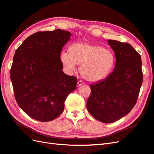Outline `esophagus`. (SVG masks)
Listing matches in <instances>:
<instances>
[{
	"label": "esophagus",
	"mask_w": 154,
	"mask_h": 154,
	"mask_svg": "<svg viewBox=\"0 0 154 154\" xmlns=\"http://www.w3.org/2000/svg\"><path fill=\"white\" fill-rule=\"evenodd\" d=\"M84 84V82L82 81V80H78V82H77V85H78V87H80V86H82V85H83Z\"/></svg>",
	"instance_id": "obj_1"
}]
</instances>
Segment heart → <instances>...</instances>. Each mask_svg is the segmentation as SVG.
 I'll return each instance as SVG.
<instances>
[{"label": "heart", "instance_id": "1", "mask_svg": "<svg viewBox=\"0 0 154 154\" xmlns=\"http://www.w3.org/2000/svg\"><path fill=\"white\" fill-rule=\"evenodd\" d=\"M61 60L70 70L80 65V72L85 79L97 82L105 78L115 64V55L111 50L88 42H76L70 47V51L63 50Z\"/></svg>", "mask_w": 154, "mask_h": 154}]
</instances>
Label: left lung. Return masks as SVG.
Segmentation results:
<instances>
[{
  "mask_svg": "<svg viewBox=\"0 0 154 154\" xmlns=\"http://www.w3.org/2000/svg\"><path fill=\"white\" fill-rule=\"evenodd\" d=\"M115 52L116 66L106 79L91 84L86 104L93 118L113 123L128 114L135 105L143 80L140 54L131 44L108 40Z\"/></svg>",
  "mask_w": 154,
  "mask_h": 154,
  "instance_id": "8db88e82",
  "label": "left lung"
}]
</instances>
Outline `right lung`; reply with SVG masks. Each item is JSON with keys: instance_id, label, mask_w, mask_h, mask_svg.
<instances>
[{"instance_id": "obj_1", "label": "right lung", "mask_w": 154, "mask_h": 154, "mask_svg": "<svg viewBox=\"0 0 154 154\" xmlns=\"http://www.w3.org/2000/svg\"><path fill=\"white\" fill-rule=\"evenodd\" d=\"M70 36L61 29L39 31L27 37L15 52L10 69L15 99L37 121L57 118L67 96L76 88L77 78L63 72L60 57Z\"/></svg>"}]
</instances>
